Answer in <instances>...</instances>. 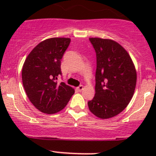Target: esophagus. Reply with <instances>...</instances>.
I'll list each match as a JSON object with an SVG mask.
<instances>
[{
  "mask_svg": "<svg viewBox=\"0 0 156 156\" xmlns=\"http://www.w3.org/2000/svg\"><path fill=\"white\" fill-rule=\"evenodd\" d=\"M83 89H84V86H83V85H80L79 87H78L76 88V90H78V91H79V92H81V91Z\"/></svg>",
  "mask_w": 156,
  "mask_h": 156,
  "instance_id": "esophagus-1",
  "label": "esophagus"
}]
</instances>
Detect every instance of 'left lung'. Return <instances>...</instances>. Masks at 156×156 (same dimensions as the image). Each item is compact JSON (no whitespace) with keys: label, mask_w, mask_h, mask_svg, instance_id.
Instances as JSON below:
<instances>
[{"label":"left lung","mask_w":156,"mask_h":156,"mask_svg":"<svg viewBox=\"0 0 156 156\" xmlns=\"http://www.w3.org/2000/svg\"><path fill=\"white\" fill-rule=\"evenodd\" d=\"M97 55L95 96L87 103L97 117L107 119L122 112L130 103L136 84V72L125 48L110 39L90 37Z\"/></svg>","instance_id":"8db88e82"}]
</instances>
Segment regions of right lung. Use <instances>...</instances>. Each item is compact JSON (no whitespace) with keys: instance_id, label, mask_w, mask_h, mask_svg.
Returning a JSON list of instances; mask_svg holds the SVG:
<instances>
[{"instance_id":"add662e5","label":"right lung","mask_w":156,"mask_h":156,"mask_svg":"<svg viewBox=\"0 0 156 156\" xmlns=\"http://www.w3.org/2000/svg\"><path fill=\"white\" fill-rule=\"evenodd\" d=\"M71 39L52 37L39 43L25 60L23 84L34 107L43 113L54 114L66 107L75 90L64 82L57 83L61 59Z\"/></svg>"}]
</instances>
